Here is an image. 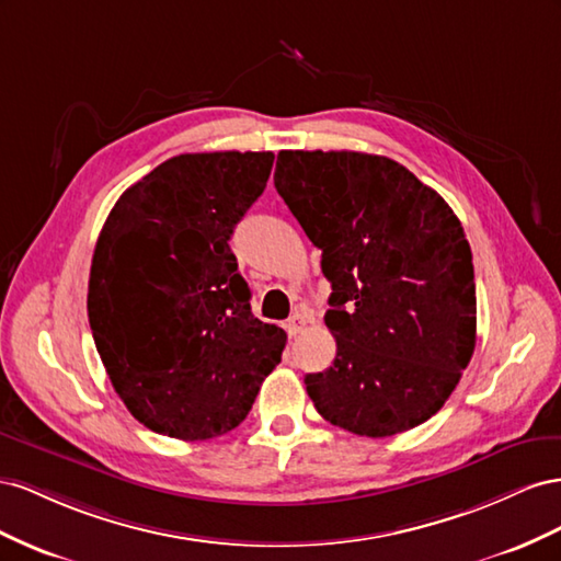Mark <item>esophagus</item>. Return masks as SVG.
<instances>
[{
    "label": "esophagus",
    "instance_id": "1",
    "mask_svg": "<svg viewBox=\"0 0 561 561\" xmlns=\"http://www.w3.org/2000/svg\"><path fill=\"white\" fill-rule=\"evenodd\" d=\"M306 324H308V317L296 312V314H291L289 319H286V333H289L291 339H296V335H298L302 329H306Z\"/></svg>",
    "mask_w": 561,
    "mask_h": 561
}]
</instances>
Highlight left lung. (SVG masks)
<instances>
[{"label":"left lung","instance_id":"left-lung-1","mask_svg":"<svg viewBox=\"0 0 561 561\" xmlns=\"http://www.w3.org/2000/svg\"><path fill=\"white\" fill-rule=\"evenodd\" d=\"M275 187L331 282L335 359L308 374L314 409L359 437L432 419L477 341L472 251L435 190L388 157L282 150Z\"/></svg>","mask_w":561,"mask_h":561}]
</instances>
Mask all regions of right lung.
Here are the masks:
<instances>
[{
    "label": "right lung",
    "mask_w": 561,
    "mask_h": 561,
    "mask_svg": "<svg viewBox=\"0 0 561 561\" xmlns=\"http://www.w3.org/2000/svg\"><path fill=\"white\" fill-rule=\"evenodd\" d=\"M272 162L237 150L171 157L124 192L95 242V350L126 409L159 435H226L282 362L286 333L253 317L228 244Z\"/></svg>",
    "instance_id": "1"
}]
</instances>
